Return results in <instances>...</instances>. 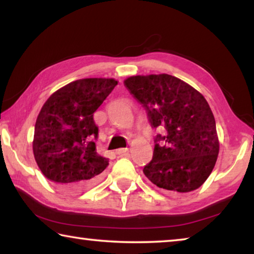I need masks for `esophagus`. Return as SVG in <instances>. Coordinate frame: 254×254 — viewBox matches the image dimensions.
I'll list each match as a JSON object with an SVG mask.
<instances>
[{
	"label": "esophagus",
	"mask_w": 254,
	"mask_h": 254,
	"mask_svg": "<svg viewBox=\"0 0 254 254\" xmlns=\"http://www.w3.org/2000/svg\"><path fill=\"white\" fill-rule=\"evenodd\" d=\"M127 152H128V148H121L117 150V153L119 156H124V154H127Z\"/></svg>",
	"instance_id": "obj_1"
}]
</instances>
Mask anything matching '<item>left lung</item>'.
<instances>
[{
	"mask_svg": "<svg viewBox=\"0 0 254 254\" xmlns=\"http://www.w3.org/2000/svg\"><path fill=\"white\" fill-rule=\"evenodd\" d=\"M130 94L148 113L154 137L152 160L143 174L173 194L195 190L217 160L220 143L207 101L185 81L168 74L132 76L124 80Z\"/></svg>",
	"mask_w": 254,
	"mask_h": 254,
	"instance_id": "left-lung-1",
	"label": "left lung"
}]
</instances>
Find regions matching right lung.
Returning <instances> with one entry per match:
<instances>
[{"mask_svg": "<svg viewBox=\"0 0 254 254\" xmlns=\"http://www.w3.org/2000/svg\"><path fill=\"white\" fill-rule=\"evenodd\" d=\"M117 85L113 78L71 81L42 106L34 126V159L41 173L64 190H79L109 166L97 149L93 117Z\"/></svg>", "mask_w": 254, "mask_h": 254, "instance_id": "right-lung-1", "label": "right lung"}]
</instances>
